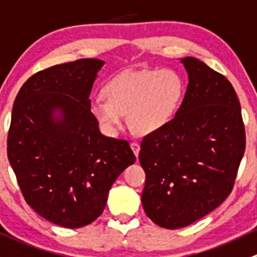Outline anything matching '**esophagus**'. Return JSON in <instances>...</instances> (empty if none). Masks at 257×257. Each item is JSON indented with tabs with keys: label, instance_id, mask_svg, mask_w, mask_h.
Masks as SVG:
<instances>
[{
	"label": "esophagus",
	"instance_id": "34e87169",
	"mask_svg": "<svg viewBox=\"0 0 257 257\" xmlns=\"http://www.w3.org/2000/svg\"><path fill=\"white\" fill-rule=\"evenodd\" d=\"M131 148L133 149L134 154H136V157H137V158H138L139 151H141V146H139V144L137 143V142H132V143H131Z\"/></svg>",
	"mask_w": 257,
	"mask_h": 257
}]
</instances>
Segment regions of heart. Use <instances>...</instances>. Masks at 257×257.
<instances>
[{"instance_id": "b5f03b06", "label": "heart", "mask_w": 257, "mask_h": 257, "mask_svg": "<svg viewBox=\"0 0 257 257\" xmlns=\"http://www.w3.org/2000/svg\"><path fill=\"white\" fill-rule=\"evenodd\" d=\"M106 99L96 96L90 111L104 131L115 134L124 116L137 136L156 134L166 128L179 111L186 84L174 69L126 71L111 79L104 88Z\"/></svg>"}]
</instances>
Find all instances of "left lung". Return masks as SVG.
Wrapping results in <instances>:
<instances>
[{"mask_svg":"<svg viewBox=\"0 0 257 257\" xmlns=\"http://www.w3.org/2000/svg\"><path fill=\"white\" fill-rule=\"evenodd\" d=\"M181 62L188 74L181 109L166 128L143 139L139 152L144 212L169 230L191 225L227 198L246 146L230 81L196 57Z\"/></svg>","mask_w":257,"mask_h":257,"instance_id":"obj_1","label":"left lung"}]
</instances>
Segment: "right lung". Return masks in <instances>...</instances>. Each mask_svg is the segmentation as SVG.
Returning a JSON list of instances; mask_svg holds the SVG:
<instances>
[{"mask_svg": "<svg viewBox=\"0 0 257 257\" xmlns=\"http://www.w3.org/2000/svg\"><path fill=\"white\" fill-rule=\"evenodd\" d=\"M104 61L80 59L32 75L20 89L7 157L27 205L55 225L95 221L119 174L136 162L123 139L105 137L90 111Z\"/></svg>", "mask_w": 257, "mask_h": 257, "instance_id": "add662e5", "label": "right lung"}]
</instances>
